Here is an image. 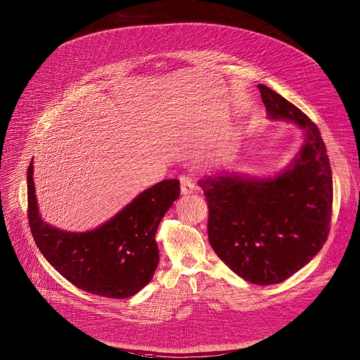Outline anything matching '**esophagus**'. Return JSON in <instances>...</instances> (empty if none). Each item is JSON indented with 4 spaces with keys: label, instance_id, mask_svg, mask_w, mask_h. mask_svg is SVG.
<instances>
[{
    "label": "esophagus",
    "instance_id": "34e87169",
    "mask_svg": "<svg viewBox=\"0 0 360 360\" xmlns=\"http://www.w3.org/2000/svg\"><path fill=\"white\" fill-rule=\"evenodd\" d=\"M179 182H181V193L182 195H191V193H193L198 189L195 182H193V179L186 176V175H182L179 178Z\"/></svg>",
    "mask_w": 360,
    "mask_h": 360
}]
</instances>
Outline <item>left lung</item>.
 Instances as JSON below:
<instances>
[{
	"mask_svg": "<svg viewBox=\"0 0 360 360\" xmlns=\"http://www.w3.org/2000/svg\"><path fill=\"white\" fill-rule=\"evenodd\" d=\"M269 118L304 131L300 150L267 178L219 172L199 181L205 192L209 240L217 256L256 285L285 281L323 248L333 212V172L319 128L297 107L257 86Z\"/></svg>",
	"mask_w": 360,
	"mask_h": 360,
	"instance_id": "1",
	"label": "left lung"
}]
</instances>
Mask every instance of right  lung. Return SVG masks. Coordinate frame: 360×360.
<instances>
[{
	"label": "right lung",
	"mask_w": 360,
	"mask_h": 360,
	"mask_svg": "<svg viewBox=\"0 0 360 360\" xmlns=\"http://www.w3.org/2000/svg\"><path fill=\"white\" fill-rule=\"evenodd\" d=\"M179 181L165 179L143 191L118 214L86 232H68L43 221L27 168V218L46 260L75 287L104 297L125 299L146 287L158 266L155 232L179 198Z\"/></svg>",
	"instance_id": "right-lung-1"
}]
</instances>
